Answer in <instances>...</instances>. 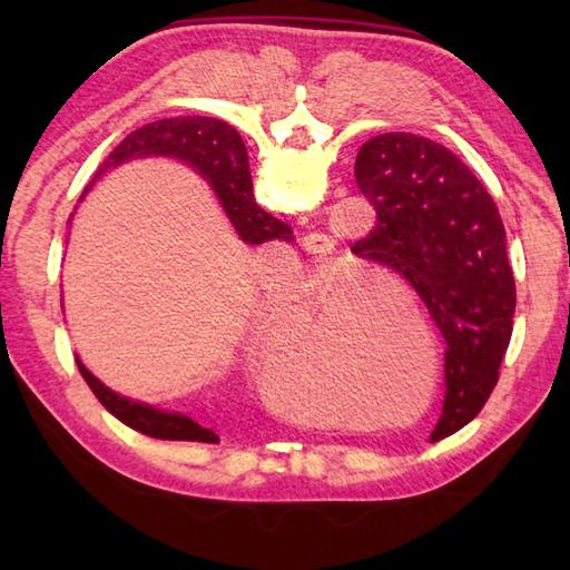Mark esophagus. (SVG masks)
Returning a JSON list of instances; mask_svg holds the SVG:
<instances>
[{
  "label": "esophagus",
  "mask_w": 570,
  "mask_h": 570,
  "mask_svg": "<svg viewBox=\"0 0 570 570\" xmlns=\"http://www.w3.org/2000/svg\"><path fill=\"white\" fill-rule=\"evenodd\" d=\"M301 247H304L308 254H313V257H328V254H333L335 249V239L331 235H323V233H311L304 237V242H301Z\"/></svg>",
  "instance_id": "34e87169"
}]
</instances>
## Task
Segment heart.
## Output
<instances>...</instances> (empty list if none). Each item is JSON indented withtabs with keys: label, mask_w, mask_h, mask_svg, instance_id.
Here are the masks:
<instances>
[{
	"label": "heart",
	"mask_w": 570,
	"mask_h": 570,
	"mask_svg": "<svg viewBox=\"0 0 570 570\" xmlns=\"http://www.w3.org/2000/svg\"><path fill=\"white\" fill-rule=\"evenodd\" d=\"M278 325L282 347L266 362L264 386L294 419L328 421L335 406L325 384H292L284 380L292 374H331L360 406L414 392L421 380L419 353L423 377L429 384L435 380V350L426 325L377 288L343 286L328 274L296 278L259 306L249 345H274Z\"/></svg>",
	"instance_id": "obj_1"
}]
</instances>
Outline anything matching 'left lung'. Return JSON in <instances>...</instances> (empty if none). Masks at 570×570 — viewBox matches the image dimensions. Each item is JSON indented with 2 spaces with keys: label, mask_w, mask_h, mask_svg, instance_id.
Masks as SVG:
<instances>
[{
  "label": "left lung",
  "mask_w": 570,
  "mask_h": 570,
  "mask_svg": "<svg viewBox=\"0 0 570 570\" xmlns=\"http://www.w3.org/2000/svg\"><path fill=\"white\" fill-rule=\"evenodd\" d=\"M355 178L377 223L353 254L402 276L443 337L445 399L435 443L480 414L510 347L517 288L502 217L453 151L404 131L362 144Z\"/></svg>",
  "instance_id": "left-lung-1"
}]
</instances>
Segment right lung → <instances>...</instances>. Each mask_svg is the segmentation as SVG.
<instances>
[{"mask_svg": "<svg viewBox=\"0 0 570 570\" xmlns=\"http://www.w3.org/2000/svg\"><path fill=\"white\" fill-rule=\"evenodd\" d=\"M141 156H174V159L186 161L196 171H200L208 178L215 196L220 198L229 223L235 225L237 235L247 245H264V242L272 239H294L292 227L262 210L257 200H254L247 147L237 135V129L223 122V119L193 115L144 125L117 144L112 154L95 171V178H100L107 168L119 166L129 159H141ZM76 362L92 394L125 426L161 441L217 443L215 431L200 426L198 421L184 414H168V411L154 409L149 404L129 402V399L107 390L100 380H95L78 357Z\"/></svg>", "mask_w": 570, "mask_h": 570, "instance_id": "right-lung-1", "label": "right lung"}]
</instances>
